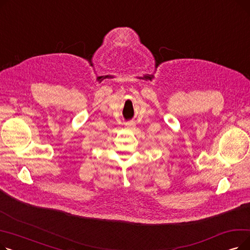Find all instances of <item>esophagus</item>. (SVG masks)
Segmentation results:
<instances>
[{"label":"esophagus","mask_w":250,"mask_h":250,"mask_svg":"<svg viewBox=\"0 0 250 250\" xmlns=\"http://www.w3.org/2000/svg\"><path fill=\"white\" fill-rule=\"evenodd\" d=\"M125 127L127 129H134L136 127V124L135 123H127V124H125Z\"/></svg>","instance_id":"1"}]
</instances>
